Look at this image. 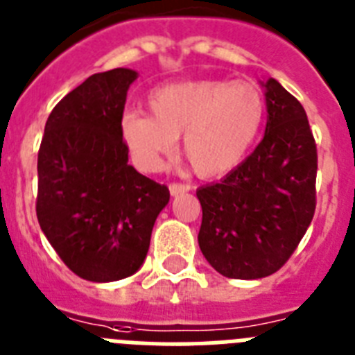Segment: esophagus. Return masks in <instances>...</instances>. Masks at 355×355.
I'll return each mask as SVG.
<instances>
[{
    "instance_id": "34e87169",
    "label": "esophagus",
    "mask_w": 355,
    "mask_h": 355,
    "mask_svg": "<svg viewBox=\"0 0 355 355\" xmlns=\"http://www.w3.org/2000/svg\"><path fill=\"white\" fill-rule=\"evenodd\" d=\"M193 187L189 186V184H184V182H171L169 184V193L173 196H178L182 195V193H187V191H191Z\"/></svg>"
}]
</instances>
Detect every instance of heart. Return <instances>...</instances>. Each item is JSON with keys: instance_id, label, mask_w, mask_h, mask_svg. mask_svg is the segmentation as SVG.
<instances>
[{"instance_id": "1", "label": "heart", "mask_w": 355, "mask_h": 355, "mask_svg": "<svg viewBox=\"0 0 355 355\" xmlns=\"http://www.w3.org/2000/svg\"><path fill=\"white\" fill-rule=\"evenodd\" d=\"M152 116L128 110L121 134L135 162L153 171L173 152L182 153L200 177H220L241 164L257 141L266 100L250 80H189L155 89L148 98Z\"/></svg>"}]
</instances>
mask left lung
Instances as JSON below:
<instances>
[{"mask_svg": "<svg viewBox=\"0 0 355 355\" xmlns=\"http://www.w3.org/2000/svg\"><path fill=\"white\" fill-rule=\"evenodd\" d=\"M266 134L223 180L196 191L198 245L218 273L263 279L288 263L316 209L318 153L309 119L277 80L266 82Z\"/></svg>", "mask_w": 355, "mask_h": 355, "instance_id": "1", "label": "left lung"}]
</instances>
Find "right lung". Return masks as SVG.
I'll use <instances>...</instances> for the list:
<instances>
[{"label": "right lung", "instance_id": "right-lung-1", "mask_svg": "<svg viewBox=\"0 0 355 355\" xmlns=\"http://www.w3.org/2000/svg\"><path fill=\"white\" fill-rule=\"evenodd\" d=\"M137 73L125 67L89 76L55 105L37 157V220L75 275L112 282L139 270L164 184L128 164L121 134L126 91Z\"/></svg>", "mask_w": 355, "mask_h": 355}]
</instances>
